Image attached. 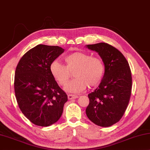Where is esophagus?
<instances>
[{"label": "esophagus", "mask_w": 150, "mask_h": 150, "mask_svg": "<svg viewBox=\"0 0 150 150\" xmlns=\"http://www.w3.org/2000/svg\"><path fill=\"white\" fill-rule=\"evenodd\" d=\"M78 96L75 95H73V94H68V98L69 100H72V99L77 98Z\"/></svg>", "instance_id": "esophagus-1"}]
</instances>
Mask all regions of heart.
<instances>
[{"instance_id": "b5f03b06", "label": "heart", "mask_w": 150, "mask_h": 150, "mask_svg": "<svg viewBox=\"0 0 150 150\" xmlns=\"http://www.w3.org/2000/svg\"><path fill=\"white\" fill-rule=\"evenodd\" d=\"M65 65L54 60L50 66V73L60 86H64L70 78V72L75 70L73 80L64 87L69 93L78 94L89 88L98 86L103 79L105 66L97 57L83 52H75L64 58Z\"/></svg>"}]
</instances>
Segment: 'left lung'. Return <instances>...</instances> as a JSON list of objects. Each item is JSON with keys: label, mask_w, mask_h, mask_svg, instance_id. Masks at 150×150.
Masks as SVG:
<instances>
[{"label": "left lung", "mask_w": 150, "mask_h": 150, "mask_svg": "<svg viewBox=\"0 0 150 150\" xmlns=\"http://www.w3.org/2000/svg\"><path fill=\"white\" fill-rule=\"evenodd\" d=\"M86 47L97 52L105 66L100 83L88 94L86 115L96 125L109 127L120 121L127 108L131 95V71L124 55L111 45L99 43Z\"/></svg>", "instance_id": "1"}]
</instances>
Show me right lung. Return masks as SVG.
Returning a JSON list of instances; mask_svg holds the SVG:
<instances>
[{
	"instance_id": "1",
	"label": "right lung",
	"mask_w": 150,
	"mask_h": 150,
	"mask_svg": "<svg viewBox=\"0 0 150 150\" xmlns=\"http://www.w3.org/2000/svg\"><path fill=\"white\" fill-rule=\"evenodd\" d=\"M64 50L58 46L38 45L25 54L16 69L14 89L23 114L34 124L52 125L60 119L66 93L59 87L50 66Z\"/></svg>"
}]
</instances>
